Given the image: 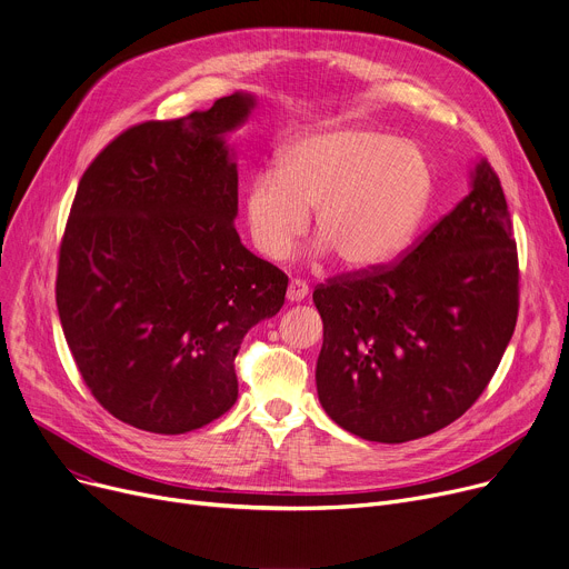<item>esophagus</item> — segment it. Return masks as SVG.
<instances>
[{
  "label": "esophagus",
  "mask_w": 569,
  "mask_h": 569,
  "mask_svg": "<svg viewBox=\"0 0 569 569\" xmlns=\"http://www.w3.org/2000/svg\"><path fill=\"white\" fill-rule=\"evenodd\" d=\"M309 295V286H307V281H301V279H292L290 283H288V292H286V297H288V301H301Z\"/></svg>",
  "instance_id": "esophagus-1"
}]
</instances>
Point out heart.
Instances as JSON below:
<instances>
[{"label":"heart","mask_w":569,"mask_h":569,"mask_svg":"<svg viewBox=\"0 0 569 569\" xmlns=\"http://www.w3.org/2000/svg\"><path fill=\"white\" fill-rule=\"evenodd\" d=\"M432 171L413 141L359 126L327 128L292 141L277 171L244 189V219L256 251L283 258L305 233L309 210L316 253L336 251L350 270L389 262L419 226Z\"/></svg>","instance_id":"obj_1"}]
</instances>
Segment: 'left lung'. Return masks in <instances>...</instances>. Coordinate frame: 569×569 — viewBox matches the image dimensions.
Wrapping results in <instances>:
<instances>
[{
  "mask_svg": "<svg viewBox=\"0 0 569 569\" xmlns=\"http://www.w3.org/2000/svg\"><path fill=\"white\" fill-rule=\"evenodd\" d=\"M325 340L322 409L340 428L402 443L450 426L480 398L510 343L519 264L499 176L485 160L471 192L396 264L313 290Z\"/></svg>",
  "mask_w": 569,
  "mask_h": 569,
  "instance_id": "1",
  "label": "left lung"
}]
</instances>
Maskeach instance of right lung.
Instances as JSON below:
<instances>
[{"instance_id":"right-lung-1","label":"right lung","mask_w":569,"mask_h":569,"mask_svg":"<svg viewBox=\"0 0 569 569\" xmlns=\"http://www.w3.org/2000/svg\"><path fill=\"white\" fill-rule=\"evenodd\" d=\"M256 104L219 98L109 141L84 171L59 249L57 309L93 398L156 435L208 426L238 400L244 333L279 313L288 277L236 231L226 134Z\"/></svg>"}]
</instances>
